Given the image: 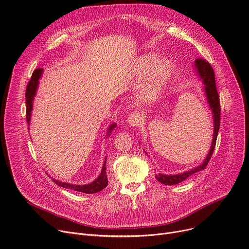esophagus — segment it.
<instances>
[{"mask_svg":"<svg viewBox=\"0 0 249 249\" xmlns=\"http://www.w3.org/2000/svg\"><path fill=\"white\" fill-rule=\"evenodd\" d=\"M141 119H142V117H141V115L139 113H136V112L132 113L128 117V123H129L130 126L135 127V126L139 125Z\"/></svg>","mask_w":249,"mask_h":249,"instance_id":"1","label":"esophagus"}]
</instances>
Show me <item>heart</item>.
I'll return each mask as SVG.
<instances>
[{
  "label": "heart",
  "mask_w": 249,
  "mask_h": 249,
  "mask_svg": "<svg viewBox=\"0 0 249 249\" xmlns=\"http://www.w3.org/2000/svg\"><path fill=\"white\" fill-rule=\"evenodd\" d=\"M157 64V60L153 58H144L140 62V70L141 72H147L149 70L153 69ZM172 73V65L170 62L166 61L163 62L159 67L157 68L153 78L149 82L147 87L144 89L143 97L146 99L153 98L158 91L161 89V87L167 82V80L170 78Z\"/></svg>",
  "instance_id": "b5f03b06"
}]
</instances>
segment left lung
<instances>
[{
	"label": "left lung",
	"mask_w": 249,
	"mask_h": 249,
	"mask_svg": "<svg viewBox=\"0 0 249 249\" xmlns=\"http://www.w3.org/2000/svg\"><path fill=\"white\" fill-rule=\"evenodd\" d=\"M194 67H195L198 75H199V77L202 79L204 90H205L206 97L208 100V104L213 112V119H214L213 140H212L209 153L200 166H198L194 169H191L187 172L178 174V175H165V174H161V173L156 174L155 178L159 182H161L162 184H165V185H176V184L180 183V182L184 181L186 178L193 175L194 173L205 169V167L207 166V164L213 154L215 144H216V139H217L219 126H220V101H219V95H218V92L216 89V84H215L214 71H213V68L211 67V65L209 64V62L204 60L203 58H197L195 60Z\"/></svg>",
	"instance_id": "1"
}]
</instances>
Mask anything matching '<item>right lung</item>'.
Listing matches in <instances>:
<instances>
[{
  "mask_svg": "<svg viewBox=\"0 0 249 249\" xmlns=\"http://www.w3.org/2000/svg\"><path fill=\"white\" fill-rule=\"evenodd\" d=\"M42 72H43V69H41V68H38V69L34 70V72H33V74H32V77H31V79L28 83V85H27V89H26V120H27L28 123L30 122V118H31L33 98H34V96L36 94L37 86H38V83H39V79L42 75ZM115 127H116L115 124H112L110 126L109 133H111V130L114 129ZM53 181L55 182L57 185H59L61 187L68 188V189L83 192V193L92 194V193L99 192V191L103 190L108 185V179H107V174H106V160L104 162L101 174L99 175V177L90 184L74 185V184L65 183V182H61V181L55 180V179H53Z\"/></svg>",
  "mask_w": 249,
  "mask_h": 249,
  "instance_id": "obj_1",
  "label": "right lung"
}]
</instances>
